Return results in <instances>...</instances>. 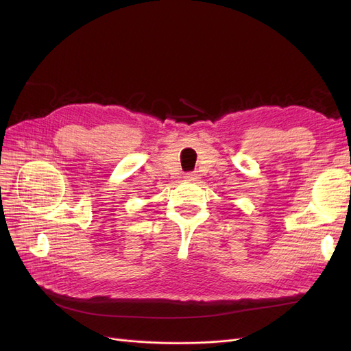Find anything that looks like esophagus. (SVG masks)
Segmentation results:
<instances>
[{
	"instance_id": "34e87169",
	"label": "esophagus",
	"mask_w": 351,
	"mask_h": 351,
	"mask_svg": "<svg viewBox=\"0 0 351 351\" xmlns=\"http://www.w3.org/2000/svg\"><path fill=\"white\" fill-rule=\"evenodd\" d=\"M184 178L187 180V182H197L199 174H197V173H187V174L184 176Z\"/></svg>"
}]
</instances>
